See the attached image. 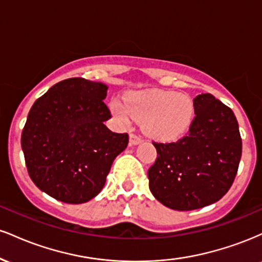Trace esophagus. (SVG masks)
<instances>
[{
	"label": "esophagus",
	"instance_id": "obj_1",
	"mask_svg": "<svg viewBox=\"0 0 262 262\" xmlns=\"http://www.w3.org/2000/svg\"><path fill=\"white\" fill-rule=\"evenodd\" d=\"M143 139L139 137V135H135V134H130L129 135V144L130 145H138V144H140Z\"/></svg>",
	"mask_w": 262,
	"mask_h": 262
}]
</instances>
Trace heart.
<instances>
[{
	"mask_svg": "<svg viewBox=\"0 0 262 262\" xmlns=\"http://www.w3.org/2000/svg\"><path fill=\"white\" fill-rule=\"evenodd\" d=\"M125 105L116 100L111 110L122 123L143 122V129L150 138L171 141L180 138L191 125L194 116L192 98L183 93L162 90H146L129 93Z\"/></svg>",
	"mask_w": 262,
	"mask_h": 262,
	"instance_id": "obj_1",
	"label": "heart"
}]
</instances>
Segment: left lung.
<instances>
[{"mask_svg": "<svg viewBox=\"0 0 262 262\" xmlns=\"http://www.w3.org/2000/svg\"><path fill=\"white\" fill-rule=\"evenodd\" d=\"M194 119L186 137L154 143L158 152L148 171L149 188L159 202L192 210L217 202L235 179L242 138L233 111L210 93L193 100Z\"/></svg>", "mask_w": 262, "mask_h": 262, "instance_id": "obj_1", "label": "left lung"}]
</instances>
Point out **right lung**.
I'll return each instance as SVG.
<instances>
[{
    "label": "right lung",
    "instance_id": "right-lung-1",
    "mask_svg": "<svg viewBox=\"0 0 262 262\" xmlns=\"http://www.w3.org/2000/svg\"><path fill=\"white\" fill-rule=\"evenodd\" d=\"M108 86L82 77L55 83L34 102L22 132L23 154L34 185L61 202H89L103 188L128 134L104 125Z\"/></svg>",
    "mask_w": 262,
    "mask_h": 262
}]
</instances>
